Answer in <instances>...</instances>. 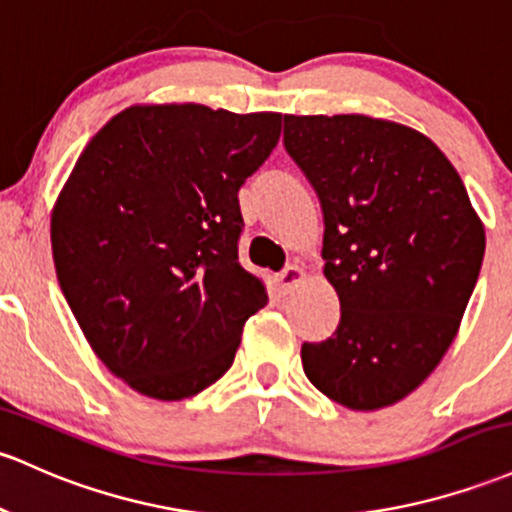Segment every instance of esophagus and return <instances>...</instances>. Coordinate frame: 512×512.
I'll list each match as a JSON object with an SVG mask.
<instances>
[{"label": "esophagus", "instance_id": "34e87169", "mask_svg": "<svg viewBox=\"0 0 512 512\" xmlns=\"http://www.w3.org/2000/svg\"><path fill=\"white\" fill-rule=\"evenodd\" d=\"M303 279H306V269L301 265H289L284 272L277 274V289L282 291V294H291Z\"/></svg>", "mask_w": 512, "mask_h": 512}]
</instances>
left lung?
Instances as JSON below:
<instances>
[{
	"mask_svg": "<svg viewBox=\"0 0 512 512\" xmlns=\"http://www.w3.org/2000/svg\"><path fill=\"white\" fill-rule=\"evenodd\" d=\"M284 148L323 209V274L340 325L303 342L308 381L379 411L440 364L479 279L486 233L462 177L415 128L362 114L284 116Z\"/></svg>",
	"mask_w": 512,
	"mask_h": 512,
	"instance_id": "obj_1",
	"label": "left lung"
}]
</instances>
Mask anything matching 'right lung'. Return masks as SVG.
<instances>
[{
	"label": "right lung",
	"instance_id": "right-lung-1",
	"mask_svg": "<svg viewBox=\"0 0 512 512\" xmlns=\"http://www.w3.org/2000/svg\"><path fill=\"white\" fill-rule=\"evenodd\" d=\"M279 133L274 111L136 104L77 157L50 216L55 272L94 355L133 391L182 401L233 364L267 303L238 262V192Z\"/></svg>",
	"mask_w": 512,
	"mask_h": 512
}]
</instances>
